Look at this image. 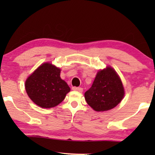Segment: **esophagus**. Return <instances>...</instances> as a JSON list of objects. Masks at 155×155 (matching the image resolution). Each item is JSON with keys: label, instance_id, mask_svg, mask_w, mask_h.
Listing matches in <instances>:
<instances>
[{"label": "esophagus", "instance_id": "obj_1", "mask_svg": "<svg viewBox=\"0 0 155 155\" xmlns=\"http://www.w3.org/2000/svg\"><path fill=\"white\" fill-rule=\"evenodd\" d=\"M72 89H73V90L77 91V92H82V91H83V89L82 87H73Z\"/></svg>", "mask_w": 155, "mask_h": 155}]
</instances>
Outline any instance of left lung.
<instances>
[{
    "instance_id": "left-lung-1",
    "label": "left lung",
    "mask_w": 155,
    "mask_h": 155,
    "mask_svg": "<svg viewBox=\"0 0 155 155\" xmlns=\"http://www.w3.org/2000/svg\"><path fill=\"white\" fill-rule=\"evenodd\" d=\"M124 94L119 76L115 70L107 66L98 71L92 87L84 93V98L94 111H104L116 107Z\"/></svg>"
}]
</instances>
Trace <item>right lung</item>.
<instances>
[{
    "label": "right lung",
    "mask_w": 155,
    "mask_h": 155,
    "mask_svg": "<svg viewBox=\"0 0 155 155\" xmlns=\"http://www.w3.org/2000/svg\"><path fill=\"white\" fill-rule=\"evenodd\" d=\"M60 73V68L50 63H44L27 78L25 90L34 103L49 109L62 102L71 88L61 79Z\"/></svg>",
    "instance_id": "obj_1"
}]
</instances>
